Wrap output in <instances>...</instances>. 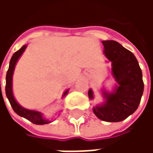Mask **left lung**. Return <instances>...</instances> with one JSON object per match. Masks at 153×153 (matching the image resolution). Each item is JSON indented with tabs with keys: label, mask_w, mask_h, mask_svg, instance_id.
<instances>
[{
	"label": "left lung",
	"mask_w": 153,
	"mask_h": 153,
	"mask_svg": "<svg viewBox=\"0 0 153 153\" xmlns=\"http://www.w3.org/2000/svg\"><path fill=\"white\" fill-rule=\"evenodd\" d=\"M102 43L103 54L111 62V73L116 84L112 92L102 89L105 101L94 106L93 111L103 121L120 122L138 109L144 88L142 70L134 55L119 42L107 40ZM88 97L90 100L94 98L91 88Z\"/></svg>",
	"instance_id": "left-lung-1"
}]
</instances>
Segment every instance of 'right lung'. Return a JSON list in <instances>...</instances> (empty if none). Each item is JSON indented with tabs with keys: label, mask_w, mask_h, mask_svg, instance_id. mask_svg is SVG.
<instances>
[{
	"label": "right lung",
	"mask_w": 153,
	"mask_h": 153,
	"mask_svg": "<svg viewBox=\"0 0 153 153\" xmlns=\"http://www.w3.org/2000/svg\"><path fill=\"white\" fill-rule=\"evenodd\" d=\"M27 45H24L23 47L17 51L16 52L14 53V55L12 56L10 61V65H9L8 71L6 74V84H5V94L6 97L8 98L9 102L11 105L12 108L14 110L16 114H18L19 116H22L24 118L27 119L28 120L31 121L32 123H33L35 125H46L48 123H51V120H48L47 119H45L42 116V114L39 111H33V110H28L26 109L25 107L21 106L19 104L16 100H15L14 94H13V88H12V81H13V74H14V70H15V65L17 61L19 59V57L21 56L22 54L24 53V51L26 49ZM1 83V82H0ZM69 92V89H67L66 91H65V93H63L62 97L66 95Z\"/></svg>",
	"instance_id": "1"
}]
</instances>
